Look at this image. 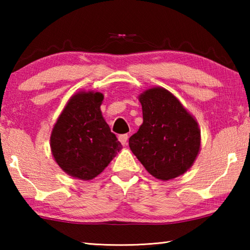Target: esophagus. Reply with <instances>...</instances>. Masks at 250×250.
I'll use <instances>...</instances> for the list:
<instances>
[{"mask_svg":"<svg viewBox=\"0 0 250 250\" xmlns=\"http://www.w3.org/2000/svg\"><path fill=\"white\" fill-rule=\"evenodd\" d=\"M128 139H129L128 134H120L119 135V141L121 142L122 146L126 145V142H128Z\"/></svg>","mask_w":250,"mask_h":250,"instance_id":"34e87169","label":"esophagus"}]
</instances>
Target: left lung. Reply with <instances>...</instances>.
<instances>
[{
  "instance_id": "obj_1",
  "label": "left lung",
  "mask_w": 250,
  "mask_h": 250,
  "mask_svg": "<svg viewBox=\"0 0 250 250\" xmlns=\"http://www.w3.org/2000/svg\"><path fill=\"white\" fill-rule=\"evenodd\" d=\"M139 100L143 124L129 139L131 151L156 179L167 181L183 174L200 151L197 122L164 88H151Z\"/></svg>"
}]
</instances>
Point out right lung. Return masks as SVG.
I'll return each mask as SVG.
<instances>
[{"instance_id": "obj_1", "label": "right lung", "mask_w": 250, "mask_h": 250, "mask_svg": "<svg viewBox=\"0 0 250 250\" xmlns=\"http://www.w3.org/2000/svg\"><path fill=\"white\" fill-rule=\"evenodd\" d=\"M103 100L100 92L76 94L54 125L50 149L58 166L70 176L92 180L121 150L101 115Z\"/></svg>"}]
</instances>
